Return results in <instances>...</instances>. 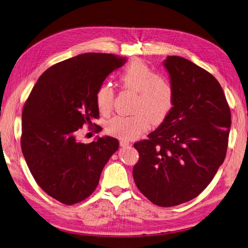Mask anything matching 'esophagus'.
Masks as SVG:
<instances>
[{
	"label": "esophagus",
	"instance_id": "1",
	"mask_svg": "<svg viewBox=\"0 0 248 248\" xmlns=\"http://www.w3.org/2000/svg\"><path fill=\"white\" fill-rule=\"evenodd\" d=\"M119 143H120V145H121L122 147H126V146L130 145V143H129V141H127V140H120Z\"/></svg>",
	"mask_w": 248,
	"mask_h": 248
}]
</instances>
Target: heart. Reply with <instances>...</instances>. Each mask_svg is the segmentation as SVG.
<instances>
[{
  "label": "heart",
  "mask_w": 248,
  "mask_h": 248,
  "mask_svg": "<svg viewBox=\"0 0 248 248\" xmlns=\"http://www.w3.org/2000/svg\"><path fill=\"white\" fill-rule=\"evenodd\" d=\"M122 89L135 93L133 115L113 117L106 124L108 134L122 140H130L143 134L153 125H160L167 120L174 106L172 82L155 68L140 60L132 61L118 76ZM115 100V91L109 84L101 85L96 92V104L99 112L108 115Z\"/></svg>",
  "instance_id": "obj_1"
}]
</instances>
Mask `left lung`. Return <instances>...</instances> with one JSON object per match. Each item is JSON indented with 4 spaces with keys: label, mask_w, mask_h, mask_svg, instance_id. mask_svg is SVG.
<instances>
[{
    "label": "left lung",
    "mask_w": 248,
    "mask_h": 248,
    "mask_svg": "<svg viewBox=\"0 0 248 248\" xmlns=\"http://www.w3.org/2000/svg\"><path fill=\"white\" fill-rule=\"evenodd\" d=\"M174 88L167 120L134 147L138 190L151 203L173 207L201 194L226 156L231 113L219 81L192 62L168 56L164 62Z\"/></svg>",
    "instance_id": "left-lung-1"
}]
</instances>
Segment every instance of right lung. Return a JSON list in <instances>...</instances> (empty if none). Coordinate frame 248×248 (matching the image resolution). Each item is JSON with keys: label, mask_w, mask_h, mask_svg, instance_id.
<instances>
[{"label": "right lung", "mask_w": 248, "mask_h": 248, "mask_svg": "<svg viewBox=\"0 0 248 248\" xmlns=\"http://www.w3.org/2000/svg\"><path fill=\"white\" fill-rule=\"evenodd\" d=\"M124 58L84 53L55 63L40 76L22 111L21 148L34 180L64 205L84 201L96 190L101 172L119 147L116 138L91 143L77 139L87 125L101 126L96 92Z\"/></svg>", "instance_id": "add662e5"}]
</instances>
